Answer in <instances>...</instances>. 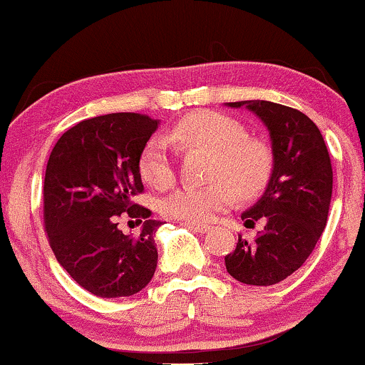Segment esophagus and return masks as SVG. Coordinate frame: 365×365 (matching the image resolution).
Returning <instances> with one entry per match:
<instances>
[{"label": "esophagus", "mask_w": 365, "mask_h": 365, "mask_svg": "<svg viewBox=\"0 0 365 365\" xmlns=\"http://www.w3.org/2000/svg\"><path fill=\"white\" fill-rule=\"evenodd\" d=\"M182 225L186 226V228H189V230L197 231V233H206V231L211 230L207 225H196V223H182Z\"/></svg>", "instance_id": "obj_1"}]
</instances>
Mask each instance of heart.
<instances>
[{"label":"heart","instance_id":"obj_1","mask_svg":"<svg viewBox=\"0 0 365 365\" xmlns=\"http://www.w3.org/2000/svg\"><path fill=\"white\" fill-rule=\"evenodd\" d=\"M182 153H211V179L206 186H182L160 202V212L186 223H207L217 212L241 200H253L268 186L273 173V153L263 140L248 137L245 125L226 113L200 110L174 122L168 132ZM140 176L158 189L176 179V150L164 137L145 142L139 158Z\"/></svg>","mask_w":365,"mask_h":365}]
</instances>
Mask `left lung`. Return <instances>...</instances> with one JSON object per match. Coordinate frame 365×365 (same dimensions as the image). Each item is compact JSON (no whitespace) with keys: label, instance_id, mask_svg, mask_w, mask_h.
I'll list each match as a JSON object with an SVG mask.
<instances>
[{"label":"left lung","instance_id":"left-lung-1","mask_svg":"<svg viewBox=\"0 0 365 365\" xmlns=\"http://www.w3.org/2000/svg\"><path fill=\"white\" fill-rule=\"evenodd\" d=\"M228 106H246L268 127L273 173L262 200L241 215L246 228L262 221L263 230L250 243L238 236L225 264L235 280L246 285H275L307 262L327 225L330 155L319 127L297 108L267 101Z\"/></svg>","mask_w":365,"mask_h":365}]
</instances>
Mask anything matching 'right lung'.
Returning <instances> with one entry per match:
<instances>
[{
  "mask_svg": "<svg viewBox=\"0 0 365 365\" xmlns=\"http://www.w3.org/2000/svg\"><path fill=\"white\" fill-rule=\"evenodd\" d=\"M155 127L158 120L134 112L85 119L56 140L46 164L48 243L68 275L97 297L134 295L158 267L154 235L160 221L132 202L144 192L139 158ZM122 214L143 223L139 235L121 233Z\"/></svg>",
  "mask_w": 365,
  "mask_h": 365,
  "instance_id": "1",
  "label": "right lung"
}]
</instances>
